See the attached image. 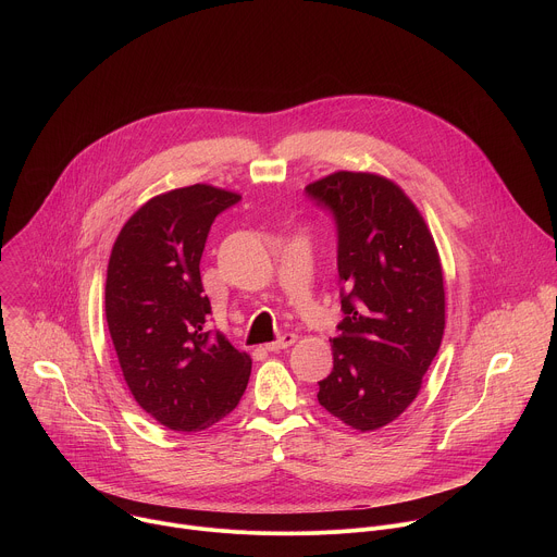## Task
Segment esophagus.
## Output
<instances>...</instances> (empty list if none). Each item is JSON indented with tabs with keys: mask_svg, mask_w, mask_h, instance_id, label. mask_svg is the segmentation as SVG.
Masks as SVG:
<instances>
[{
	"mask_svg": "<svg viewBox=\"0 0 557 557\" xmlns=\"http://www.w3.org/2000/svg\"><path fill=\"white\" fill-rule=\"evenodd\" d=\"M295 342H297V335H295V333H284L280 339L267 344V350H269V352H277V350H284V348L293 346Z\"/></svg>",
	"mask_w": 557,
	"mask_h": 557,
	"instance_id": "34e87169",
	"label": "esophagus"
}]
</instances>
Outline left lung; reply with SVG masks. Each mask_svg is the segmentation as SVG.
<instances>
[{
    "label": "left lung",
    "instance_id": "left-lung-1",
    "mask_svg": "<svg viewBox=\"0 0 557 557\" xmlns=\"http://www.w3.org/2000/svg\"><path fill=\"white\" fill-rule=\"evenodd\" d=\"M306 194L333 211L344 322L317 401L359 432L401 417L417 399L445 331V284L434 237L406 191L385 176L335 172Z\"/></svg>",
    "mask_w": 557,
    "mask_h": 557
}]
</instances>
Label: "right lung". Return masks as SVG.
<instances>
[{
  "instance_id": "right-lung-1",
  "label": "right lung",
  "mask_w": 557,
  "mask_h": 557,
  "mask_svg": "<svg viewBox=\"0 0 557 557\" xmlns=\"http://www.w3.org/2000/svg\"><path fill=\"white\" fill-rule=\"evenodd\" d=\"M240 194L211 185L147 200L121 228L106 280V320L134 401L174 432L224 419L249 383L251 357L207 331L200 258L218 213Z\"/></svg>"
}]
</instances>
